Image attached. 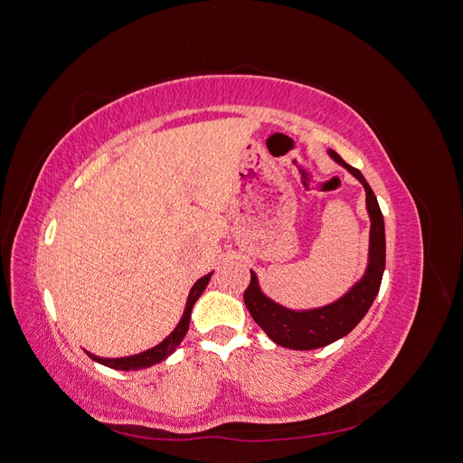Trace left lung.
Here are the masks:
<instances>
[{"mask_svg": "<svg viewBox=\"0 0 463 463\" xmlns=\"http://www.w3.org/2000/svg\"><path fill=\"white\" fill-rule=\"evenodd\" d=\"M330 158L344 165L367 193V210L371 218L369 233V264L359 282L349 289L344 298L330 305L318 307L309 311H293L288 307L266 298L259 288L257 274L250 270V284L243 293V299L250 317L266 332L269 338L289 349H317L325 347L335 340L344 338L352 332L361 318L367 315L378 289H381L384 264H386V240H384V218L381 206L369 187L367 179L363 177L354 165L345 164L334 150H328Z\"/></svg>", "mask_w": 463, "mask_h": 463, "instance_id": "obj_1", "label": "left lung"}]
</instances>
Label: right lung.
I'll return each mask as SVG.
<instances>
[{"label": "right lung", "mask_w": 463, "mask_h": 463, "mask_svg": "<svg viewBox=\"0 0 463 463\" xmlns=\"http://www.w3.org/2000/svg\"><path fill=\"white\" fill-rule=\"evenodd\" d=\"M210 276H213V272L199 278L197 282H194V286L191 288L189 291V298H187V303H185V311H184V317H181L179 325L174 328V332L167 335V338L164 342H160L158 345H154L152 349H146V352L143 354H137V355H129V357H118V359H104V357H98V355H92L89 354V357H92L96 363H102V365L109 367V369H118V371H138V369H146V367H152L156 365V363L164 361L165 357H170L175 347L181 344V340L185 338V334L189 330V322H191V311H193V305L194 301H197L201 298V293L204 291V288L208 286L210 282Z\"/></svg>", "instance_id": "right-lung-1"}]
</instances>
